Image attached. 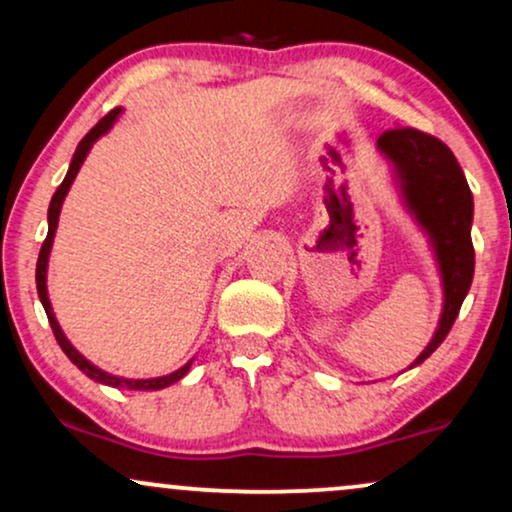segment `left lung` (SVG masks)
I'll list each match as a JSON object with an SVG mask.
<instances>
[{
	"label": "left lung",
	"mask_w": 512,
	"mask_h": 512,
	"mask_svg": "<svg viewBox=\"0 0 512 512\" xmlns=\"http://www.w3.org/2000/svg\"><path fill=\"white\" fill-rule=\"evenodd\" d=\"M378 149L395 166L409 209L431 236L443 276V315L433 339L411 363L414 368L424 363L448 337L464 296L472 286L474 199L457 158L431 134L414 127L387 129L378 137Z\"/></svg>",
	"instance_id": "left-lung-1"
}]
</instances>
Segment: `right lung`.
I'll return each instance as SVG.
<instances>
[{
    "mask_svg": "<svg viewBox=\"0 0 512 512\" xmlns=\"http://www.w3.org/2000/svg\"><path fill=\"white\" fill-rule=\"evenodd\" d=\"M122 113V108H115L110 110L108 115L103 117L101 122H98L96 127L91 129V132L86 134L84 139H81L79 146H76L74 151V158L72 163H69V170L67 175H64L62 185L57 187V192L52 195V202H50V209H48V238H45L43 248H40V255H38V267H35V284H38V296H40V303H43L45 313H48V320H50V327H52V334H55L57 344L62 346L64 354L69 356V361L74 363L76 368L81 370V373H86L88 378L96 380V383H103V385H110V387H127V390H163V387L178 383L182 375L187 373L192 366V361H187L185 366L175 370V373L170 375H163V378H149V380H129V378H117V375H110L101 370L98 366H93L91 361H86L84 356L79 354V351L74 349L72 344H69V339L64 337V332L60 330V325H57V317L52 313V305H50V298H48V286H45V274H48V257H50V250H52V238H55V231H57V219H60V209H62V202L64 197H67L69 187H72V182L76 178V173H79L81 163H84V158L88 151H91L93 142H96L98 137H103L105 132H108L110 127H113V122L117 120V115Z\"/></svg>",
    "mask_w": 512,
    "mask_h": 512,
    "instance_id": "right-lung-1",
    "label": "right lung"
}]
</instances>
